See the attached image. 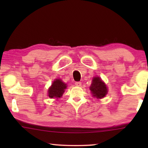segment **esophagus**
<instances>
[{
    "label": "esophagus",
    "instance_id": "esophagus-1",
    "mask_svg": "<svg viewBox=\"0 0 148 148\" xmlns=\"http://www.w3.org/2000/svg\"><path fill=\"white\" fill-rule=\"evenodd\" d=\"M75 86H78V87L81 86H82V82H75Z\"/></svg>",
    "mask_w": 148,
    "mask_h": 148
}]
</instances>
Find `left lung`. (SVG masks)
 <instances>
[{"label": "left lung", "mask_w": 148, "mask_h": 148, "mask_svg": "<svg viewBox=\"0 0 148 148\" xmlns=\"http://www.w3.org/2000/svg\"><path fill=\"white\" fill-rule=\"evenodd\" d=\"M90 90L93 96L96 97L97 98H104L108 92L106 86L98 77H96L93 79L92 84L90 86Z\"/></svg>", "instance_id": "left-lung-1"}]
</instances>
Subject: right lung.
<instances>
[{"label": "right lung", "instance_id": "right-lung-1", "mask_svg": "<svg viewBox=\"0 0 148 148\" xmlns=\"http://www.w3.org/2000/svg\"><path fill=\"white\" fill-rule=\"evenodd\" d=\"M66 88V84L60 79H56L52 83V86L48 90V96L50 98H60L62 96Z\"/></svg>", "mask_w": 148, "mask_h": 148}]
</instances>
